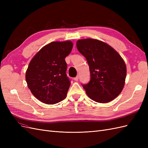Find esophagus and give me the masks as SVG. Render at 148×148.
<instances>
[{
    "label": "esophagus",
    "mask_w": 148,
    "mask_h": 148,
    "mask_svg": "<svg viewBox=\"0 0 148 148\" xmlns=\"http://www.w3.org/2000/svg\"><path fill=\"white\" fill-rule=\"evenodd\" d=\"M78 79H79V76H78V75L74 78V80H75V81H76V82H77L78 80Z\"/></svg>",
    "instance_id": "1"
}]
</instances>
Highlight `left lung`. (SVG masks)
I'll return each mask as SVG.
<instances>
[{
	"instance_id": "8db88e82",
	"label": "left lung",
	"mask_w": 148,
	"mask_h": 148,
	"mask_svg": "<svg viewBox=\"0 0 148 148\" xmlns=\"http://www.w3.org/2000/svg\"><path fill=\"white\" fill-rule=\"evenodd\" d=\"M77 47L89 66L91 79L83 84L88 97L99 103L114 100L122 92L127 76L122 57L109 44L97 39H79Z\"/></svg>"
}]
</instances>
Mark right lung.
Returning <instances> with one entry per match:
<instances>
[{
    "instance_id": "obj_1",
    "label": "right lung",
    "mask_w": 148,
    "mask_h": 148,
    "mask_svg": "<svg viewBox=\"0 0 148 148\" xmlns=\"http://www.w3.org/2000/svg\"><path fill=\"white\" fill-rule=\"evenodd\" d=\"M73 44L70 41L52 42L31 59L26 71L28 87L35 97L47 104L64 100L70 86L65 57Z\"/></svg>"
}]
</instances>
